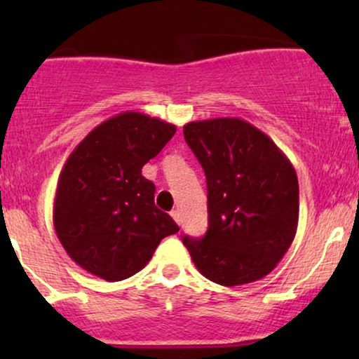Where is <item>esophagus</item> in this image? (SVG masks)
Masks as SVG:
<instances>
[{
    "label": "esophagus",
    "instance_id": "obj_1",
    "mask_svg": "<svg viewBox=\"0 0 359 359\" xmlns=\"http://www.w3.org/2000/svg\"><path fill=\"white\" fill-rule=\"evenodd\" d=\"M170 214H172V217H174V219H175L177 224H179V226L182 224V216H180L179 211H172Z\"/></svg>",
    "mask_w": 359,
    "mask_h": 359
}]
</instances>
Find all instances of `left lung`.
I'll return each instance as SVG.
<instances>
[{
  "label": "left lung",
  "mask_w": 359,
  "mask_h": 359,
  "mask_svg": "<svg viewBox=\"0 0 359 359\" xmlns=\"http://www.w3.org/2000/svg\"><path fill=\"white\" fill-rule=\"evenodd\" d=\"M184 138L208 182V233L182 240L194 265L224 287L257 282L277 266L297 233L294 165L241 118L191 121Z\"/></svg>",
  "instance_id": "8db88e82"
}]
</instances>
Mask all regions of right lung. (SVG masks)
Masks as SVG:
<instances>
[{
    "label": "right lung",
    "instance_id": "right-lung-1",
    "mask_svg": "<svg viewBox=\"0 0 359 359\" xmlns=\"http://www.w3.org/2000/svg\"><path fill=\"white\" fill-rule=\"evenodd\" d=\"M172 123L125 111L97 125L64 163L53 228L81 269L108 282L135 275L179 226L154 203L142 168L175 135Z\"/></svg>",
    "mask_w": 359,
    "mask_h": 359
}]
</instances>
